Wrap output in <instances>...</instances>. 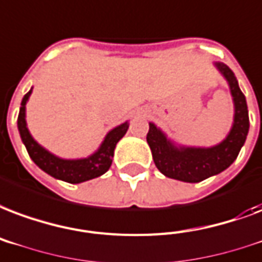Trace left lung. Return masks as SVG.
I'll use <instances>...</instances> for the list:
<instances>
[{
  "label": "left lung",
  "mask_w": 262,
  "mask_h": 262,
  "mask_svg": "<svg viewBox=\"0 0 262 262\" xmlns=\"http://www.w3.org/2000/svg\"><path fill=\"white\" fill-rule=\"evenodd\" d=\"M215 66L227 78L235 105L232 128L221 143L211 147H177L170 139H167L166 134L161 129L153 123H149L146 141L152 150L153 161L161 174L168 178L194 184L208 177L217 176L236 160L245 145L250 125L246 98L231 69L224 63H215Z\"/></svg>",
  "instance_id": "left-lung-1"
}]
</instances>
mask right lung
<instances>
[{
	"label": "right lung",
	"instance_id": "add662e5",
	"mask_svg": "<svg viewBox=\"0 0 262 262\" xmlns=\"http://www.w3.org/2000/svg\"><path fill=\"white\" fill-rule=\"evenodd\" d=\"M30 94L31 90L21 99L20 110H19V116H17V128H19L20 138L26 146L27 153L31 157V160L47 174L54 177L56 180L69 182V184H80V182L92 180V178L105 174L112 166L116 145L128 129V123L125 121V123L120 124L119 127L109 131L99 149L90 157L76 159V160L60 159V157L48 152L38 142H35L34 138L29 133L26 124V103L29 101Z\"/></svg>",
	"mask_w": 262,
	"mask_h": 262
}]
</instances>
